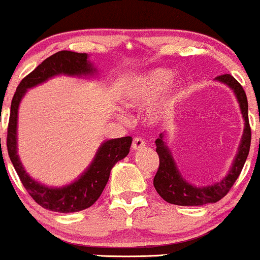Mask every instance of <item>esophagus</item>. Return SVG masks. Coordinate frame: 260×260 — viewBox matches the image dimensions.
<instances>
[{"label":"esophagus","instance_id":"1","mask_svg":"<svg viewBox=\"0 0 260 260\" xmlns=\"http://www.w3.org/2000/svg\"><path fill=\"white\" fill-rule=\"evenodd\" d=\"M145 145V140L142 138V137H137V138L133 139L132 143V149L133 150H139V149L144 148Z\"/></svg>","mask_w":260,"mask_h":260}]
</instances>
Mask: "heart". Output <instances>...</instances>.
Segmentation results:
<instances>
[{
    "instance_id": "b5f03b06",
    "label": "heart",
    "mask_w": 260,
    "mask_h": 260,
    "mask_svg": "<svg viewBox=\"0 0 260 260\" xmlns=\"http://www.w3.org/2000/svg\"><path fill=\"white\" fill-rule=\"evenodd\" d=\"M172 78H174V73L165 68L151 71L143 78L133 83V85L124 94V103L129 107H144L149 105L156 100L161 92L168 88ZM177 91V88L171 89V91L159 104L151 107L149 111V117L151 120L162 117L174 104Z\"/></svg>"
}]
</instances>
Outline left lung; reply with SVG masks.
Returning <instances> with one entry per match:
<instances>
[{
	"mask_svg": "<svg viewBox=\"0 0 260 260\" xmlns=\"http://www.w3.org/2000/svg\"><path fill=\"white\" fill-rule=\"evenodd\" d=\"M216 80L228 84L232 90L235 91L236 98L240 103L241 111H242L243 118L246 121L244 123V132L242 136L238 154L236 156L232 169L230 170L229 175L222 181L217 182L215 184H211L208 187H196L189 184L183 180L171 153L165 145L162 139V134L155 140L156 144V153L159 155V169L154 177V187L156 192L159 193L161 198L168 203L176 205H184V207H194V205H204L209 203H216L229 193L231 187L234 186L236 180L242 171L244 162L248 156L250 148V126L248 120V101L247 95L244 92L242 85L236 80L231 74H222L216 77Z\"/></svg>",
	"mask_w": 260,
	"mask_h": 260,
	"instance_id": "1",
	"label": "left lung"
}]
</instances>
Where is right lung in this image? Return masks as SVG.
<instances>
[{"label":"right lung","mask_w":260,"mask_h":260,"mask_svg":"<svg viewBox=\"0 0 260 260\" xmlns=\"http://www.w3.org/2000/svg\"><path fill=\"white\" fill-rule=\"evenodd\" d=\"M94 71L91 63L88 61L86 53L72 51L56 52L41 62L32 72L22 79L12 99L7 128L8 155L26 192L39 205L47 210L56 213H76L91 207L103 193L113 165L129 153L132 137H122L103 143L90 166L78 180L70 186L50 188L32 180L23 169L22 162L17 155L18 106L24 96L26 89L40 84L53 76H82L92 74Z\"/></svg>","instance_id":"right-lung-1"}]
</instances>
